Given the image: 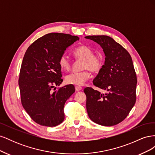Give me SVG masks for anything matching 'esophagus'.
Masks as SVG:
<instances>
[{
    "label": "esophagus",
    "mask_w": 155,
    "mask_h": 155,
    "mask_svg": "<svg viewBox=\"0 0 155 155\" xmlns=\"http://www.w3.org/2000/svg\"><path fill=\"white\" fill-rule=\"evenodd\" d=\"M75 89H76V91H81V89H82V87H79V86H76L75 87Z\"/></svg>",
    "instance_id": "1"
}]
</instances>
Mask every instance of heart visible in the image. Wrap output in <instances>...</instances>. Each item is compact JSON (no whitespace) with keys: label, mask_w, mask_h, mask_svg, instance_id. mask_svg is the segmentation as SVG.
<instances>
[{"label":"heart","mask_w":155,"mask_h":155,"mask_svg":"<svg viewBox=\"0 0 155 155\" xmlns=\"http://www.w3.org/2000/svg\"><path fill=\"white\" fill-rule=\"evenodd\" d=\"M94 54V50L88 46H82L75 49L74 55L78 59L83 60L81 68V71L70 73L65 77V82L69 85L82 86L91 78L88 70L92 72H99L103 66L104 58L101 54ZM58 63L63 70H68L70 68V61L66 55H61Z\"/></svg>","instance_id":"1"}]
</instances>
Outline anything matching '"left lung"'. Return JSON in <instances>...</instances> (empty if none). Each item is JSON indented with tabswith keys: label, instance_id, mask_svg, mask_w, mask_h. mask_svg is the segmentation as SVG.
<instances>
[{
	"label": "left lung",
	"instance_id": "1",
	"mask_svg": "<svg viewBox=\"0 0 155 155\" xmlns=\"http://www.w3.org/2000/svg\"><path fill=\"white\" fill-rule=\"evenodd\" d=\"M86 39L100 45L105 54V63L94 79L102 94L90 87L84 89L90 119L103 126H113L122 121L136 102L137 79L133 60L122 46L107 35H88Z\"/></svg>",
	"mask_w": 155,
	"mask_h": 155
}]
</instances>
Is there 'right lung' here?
<instances>
[{"label":"right lung","mask_w":155,"mask_h":155,"mask_svg":"<svg viewBox=\"0 0 155 155\" xmlns=\"http://www.w3.org/2000/svg\"><path fill=\"white\" fill-rule=\"evenodd\" d=\"M78 36L50 33L27 49L21 64L18 85L22 107L37 124L55 127L64 119L65 102L75 92L74 85L55 90L63 82L58 60Z\"/></svg>","instance_id":"add662e5"}]
</instances>
